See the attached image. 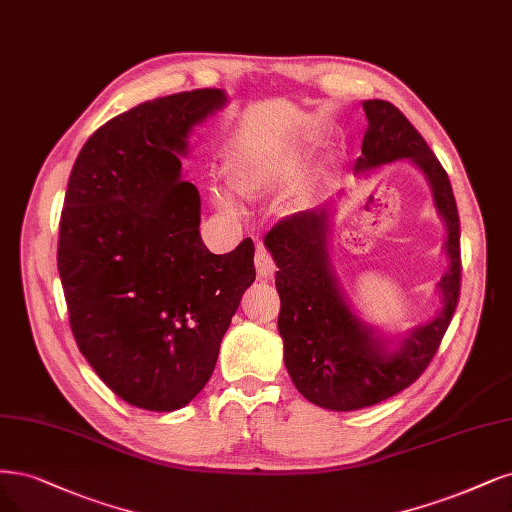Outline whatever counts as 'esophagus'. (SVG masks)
<instances>
[{
    "mask_svg": "<svg viewBox=\"0 0 512 512\" xmlns=\"http://www.w3.org/2000/svg\"><path fill=\"white\" fill-rule=\"evenodd\" d=\"M254 264H256V273L260 279H271L275 273V262L271 258V254L258 245L256 248V256H254Z\"/></svg>",
    "mask_w": 512,
    "mask_h": 512,
    "instance_id": "obj_1",
    "label": "esophagus"
}]
</instances>
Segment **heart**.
I'll list each match as a JSON object with an SVG mask.
<instances>
[{
  "mask_svg": "<svg viewBox=\"0 0 512 512\" xmlns=\"http://www.w3.org/2000/svg\"><path fill=\"white\" fill-rule=\"evenodd\" d=\"M286 169L260 156H243L228 171V180L235 192L245 199H258L267 195L286 180ZM214 203L224 214H235V203L226 192H214Z\"/></svg>",
  "mask_w": 512,
  "mask_h": 512,
  "instance_id": "heart-1",
  "label": "heart"
}]
</instances>
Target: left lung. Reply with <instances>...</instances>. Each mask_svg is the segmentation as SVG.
<instances>
[{"instance_id": "8db88e82", "label": "left lung", "mask_w": 512, "mask_h": 512, "mask_svg": "<svg viewBox=\"0 0 512 512\" xmlns=\"http://www.w3.org/2000/svg\"><path fill=\"white\" fill-rule=\"evenodd\" d=\"M362 108L368 129L356 173L407 158L426 175L447 228L449 269L436 286L443 309L434 320L404 332L402 339H390L360 320L332 271V203L298 211L271 228L264 245L279 269L277 328L284 339V362L296 390L330 411L373 407L417 381L438 351L460 298V216L447 171L396 105L368 99Z\"/></svg>"}]
</instances>
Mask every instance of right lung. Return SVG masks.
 Masks as SVG:
<instances>
[{"label": "right lung", "mask_w": 512, "mask_h": 512, "mask_svg": "<svg viewBox=\"0 0 512 512\" xmlns=\"http://www.w3.org/2000/svg\"><path fill=\"white\" fill-rule=\"evenodd\" d=\"M220 88L158 97L105 122L69 173L59 275L86 362L125 402L178 411L209 381L254 279V243L211 254L180 156L222 110Z\"/></svg>", "instance_id": "1"}]
</instances>
